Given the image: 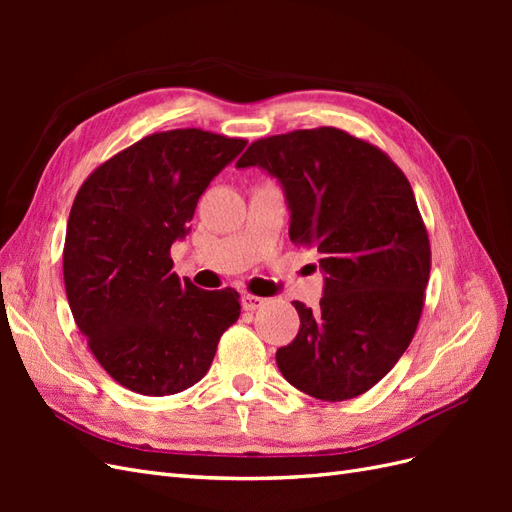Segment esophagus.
I'll return each instance as SVG.
<instances>
[{"instance_id":"34e87169","label":"esophagus","mask_w":512,"mask_h":512,"mask_svg":"<svg viewBox=\"0 0 512 512\" xmlns=\"http://www.w3.org/2000/svg\"><path fill=\"white\" fill-rule=\"evenodd\" d=\"M241 305H243L245 312H256V309L267 305V299L256 297V294H243V297H241Z\"/></svg>"}]
</instances>
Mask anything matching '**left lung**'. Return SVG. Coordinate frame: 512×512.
I'll return each mask as SVG.
<instances>
[{"label":"left lung","instance_id":"obj_1","mask_svg":"<svg viewBox=\"0 0 512 512\" xmlns=\"http://www.w3.org/2000/svg\"><path fill=\"white\" fill-rule=\"evenodd\" d=\"M277 177L290 241L318 250L320 307L294 301L301 327L275 352L282 376L322 401L378 384L421 320L431 247L410 181L382 149L339 128L258 138L237 162Z\"/></svg>","mask_w":512,"mask_h":512}]
</instances>
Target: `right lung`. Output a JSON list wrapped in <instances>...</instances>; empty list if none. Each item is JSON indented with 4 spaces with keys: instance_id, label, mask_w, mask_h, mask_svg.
<instances>
[{
    "instance_id": "add662e5",
    "label": "right lung",
    "mask_w": 512,
    "mask_h": 512,
    "mask_svg": "<svg viewBox=\"0 0 512 512\" xmlns=\"http://www.w3.org/2000/svg\"><path fill=\"white\" fill-rule=\"evenodd\" d=\"M245 143L200 128L149 134L76 192L64 243L68 303L91 354L134 393L190 389L241 314L235 288L179 280L170 245L188 235L200 194Z\"/></svg>"
}]
</instances>
